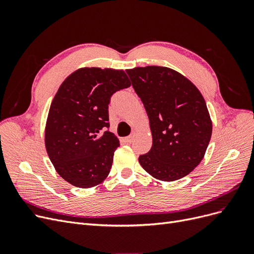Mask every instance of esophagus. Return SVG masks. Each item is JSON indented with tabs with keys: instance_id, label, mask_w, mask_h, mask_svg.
<instances>
[{
	"instance_id": "obj_1",
	"label": "esophagus",
	"mask_w": 254,
	"mask_h": 254,
	"mask_svg": "<svg viewBox=\"0 0 254 254\" xmlns=\"http://www.w3.org/2000/svg\"><path fill=\"white\" fill-rule=\"evenodd\" d=\"M135 136H136V132H135V131H133V132H132L131 134H130L129 136L125 137V140H124V141H125L126 143H129V144H130V143H132V142H133V140L135 139Z\"/></svg>"
}]
</instances>
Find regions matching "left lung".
<instances>
[{"mask_svg":"<svg viewBox=\"0 0 254 254\" xmlns=\"http://www.w3.org/2000/svg\"><path fill=\"white\" fill-rule=\"evenodd\" d=\"M149 119L152 146L139 162L153 178L175 181L201 162L212 121L195 84L173 68L148 65L126 71Z\"/></svg>","mask_w":254,"mask_h":254,"instance_id":"1","label":"left lung"}]
</instances>
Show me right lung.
Segmentation results:
<instances>
[{
    "label": "right lung",
    "instance_id": "obj_1",
    "mask_svg": "<svg viewBox=\"0 0 254 254\" xmlns=\"http://www.w3.org/2000/svg\"><path fill=\"white\" fill-rule=\"evenodd\" d=\"M123 70L81 67L61 83L50 107L44 142L51 162L72 186L88 189L109 175L120 141L109 128L113 93L130 87Z\"/></svg>",
    "mask_w": 254,
    "mask_h": 254
}]
</instances>
